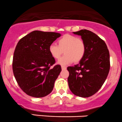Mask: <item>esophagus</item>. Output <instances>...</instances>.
<instances>
[{
    "label": "esophagus",
    "mask_w": 122,
    "mask_h": 122,
    "mask_svg": "<svg viewBox=\"0 0 122 122\" xmlns=\"http://www.w3.org/2000/svg\"><path fill=\"white\" fill-rule=\"evenodd\" d=\"M61 68H62V70H66L67 68H66V67H65V66H61Z\"/></svg>",
    "instance_id": "esophagus-1"
}]
</instances>
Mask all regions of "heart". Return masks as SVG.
<instances>
[{
	"label": "heart",
	"instance_id": "b5f03b06",
	"mask_svg": "<svg viewBox=\"0 0 122 122\" xmlns=\"http://www.w3.org/2000/svg\"><path fill=\"white\" fill-rule=\"evenodd\" d=\"M49 52L55 60L65 55L58 61L62 66L68 64L73 61L79 62L83 58L86 52V45L81 38L71 35H65L58 40L57 45L51 44L49 46Z\"/></svg>",
	"mask_w": 122,
	"mask_h": 122
}]
</instances>
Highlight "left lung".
<instances>
[{
	"instance_id": "8db88e82",
	"label": "left lung",
	"mask_w": 122,
	"mask_h": 122,
	"mask_svg": "<svg viewBox=\"0 0 122 122\" xmlns=\"http://www.w3.org/2000/svg\"><path fill=\"white\" fill-rule=\"evenodd\" d=\"M81 36L86 52L79 64L67 67L68 86L72 93L80 97H89L102 87L110 68V54L106 43L87 30L73 32Z\"/></svg>"
}]
</instances>
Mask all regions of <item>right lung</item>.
I'll list each match as a JSON object with an SVG mask.
<instances>
[{"instance_id":"obj_1","label":"right lung","mask_w":122,"mask_h":122,"mask_svg":"<svg viewBox=\"0 0 122 122\" xmlns=\"http://www.w3.org/2000/svg\"><path fill=\"white\" fill-rule=\"evenodd\" d=\"M60 33L33 31L21 38L14 53L12 70L20 88L27 95L42 98L50 94L61 71L49 52Z\"/></svg>"}]
</instances>
